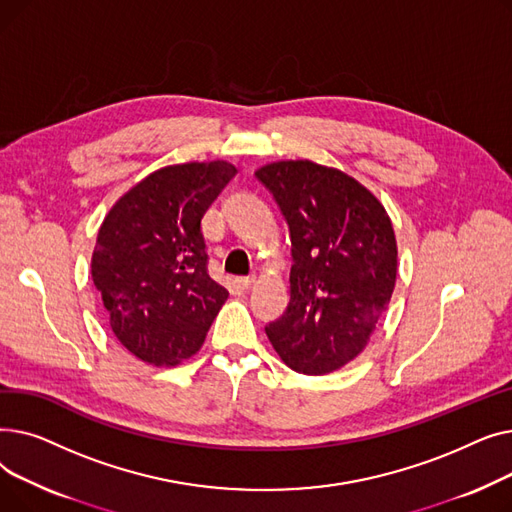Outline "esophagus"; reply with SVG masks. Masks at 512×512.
<instances>
[{
  "instance_id": "1",
  "label": "esophagus",
  "mask_w": 512,
  "mask_h": 512,
  "mask_svg": "<svg viewBox=\"0 0 512 512\" xmlns=\"http://www.w3.org/2000/svg\"><path fill=\"white\" fill-rule=\"evenodd\" d=\"M253 282H255V276H240V278H236V284L240 288H251Z\"/></svg>"
}]
</instances>
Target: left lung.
Here are the masks:
<instances>
[{"mask_svg": "<svg viewBox=\"0 0 512 512\" xmlns=\"http://www.w3.org/2000/svg\"><path fill=\"white\" fill-rule=\"evenodd\" d=\"M286 218L290 303L265 328L294 371L324 375L367 346L396 284V238L384 205L336 168L309 159L255 172Z\"/></svg>", "mask_w": 512, "mask_h": 512, "instance_id": "obj_1", "label": "left lung"}]
</instances>
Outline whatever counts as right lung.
<instances>
[{
	"instance_id": "obj_1",
	"label": "right lung",
	"mask_w": 512,
	"mask_h": 512,
	"mask_svg": "<svg viewBox=\"0 0 512 512\" xmlns=\"http://www.w3.org/2000/svg\"><path fill=\"white\" fill-rule=\"evenodd\" d=\"M234 174L224 159L166 166L122 195L99 228L93 284L114 336L149 365L193 357L228 299L209 278L201 220Z\"/></svg>"
}]
</instances>
